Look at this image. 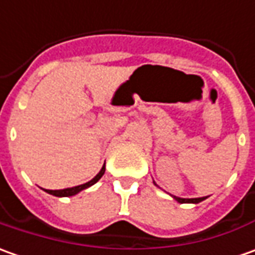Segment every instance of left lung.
I'll list each match as a JSON object with an SVG mask.
<instances>
[{"mask_svg":"<svg viewBox=\"0 0 255 255\" xmlns=\"http://www.w3.org/2000/svg\"><path fill=\"white\" fill-rule=\"evenodd\" d=\"M173 198L180 204H198L201 201L205 200V197H202V198H178V197H174V195H173Z\"/></svg>","mask_w":255,"mask_h":255,"instance_id":"left-lung-1","label":"left lung"}]
</instances>
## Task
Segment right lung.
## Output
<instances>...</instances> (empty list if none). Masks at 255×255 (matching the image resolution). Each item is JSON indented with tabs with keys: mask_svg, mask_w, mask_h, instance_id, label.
I'll list each match as a JSON object with an SVG mask.
<instances>
[{
	"mask_svg": "<svg viewBox=\"0 0 255 255\" xmlns=\"http://www.w3.org/2000/svg\"><path fill=\"white\" fill-rule=\"evenodd\" d=\"M105 164H103V167H102V170L99 171L98 174L95 176V177L92 178L91 181H88V183H85V184H81V186L77 187H72V188H64V190H46V193L51 194V195H55V197H72V195H75L79 191H82L85 188H88V187L93 186L95 183H98L100 177L105 174Z\"/></svg>",
	"mask_w": 255,
	"mask_h": 255,
	"instance_id": "1",
	"label": "right lung"
}]
</instances>
